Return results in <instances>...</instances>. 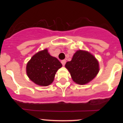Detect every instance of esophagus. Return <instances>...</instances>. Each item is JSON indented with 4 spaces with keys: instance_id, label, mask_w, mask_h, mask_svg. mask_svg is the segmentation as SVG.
Listing matches in <instances>:
<instances>
[{
    "instance_id": "34e87169",
    "label": "esophagus",
    "mask_w": 123,
    "mask_h": 123,
    "mask_svg": "<svg viewBox=\"0 0 123 123\" xmlns=\"http://www.w3.org/2000/svg\"><path fill=\"white\" fill-rule=\"evenodd\" d=\"M61 63H62V65H63V66H65V63H66V60H63L61 61Z\"/></svg>"
}]
</instances>
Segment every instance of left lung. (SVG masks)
I'll list each match as a JSON object with an SVG mask.
<instances>
[{"label": "left lung", "mask_w": 123, "mask_h": 123, "mask_svg": "<svg viewBox=\"0 0 123 123\" xmlns=\"http://www.w3.org/2000/svg\"><path fill=\"white\" fill-rule=\"evenodd\" d=\"M66 68L70 73L74 82L83 85L94 79L99 71L98 62L89 52L76 51L70 62H67Z\"/></svg>", "instance_id": "obj_1"}]
</instances>
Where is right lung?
<instances>
[{
	"instance_id": "1",
	"label": "right lung",
	"mask_w": 123,
	"mask_h": 123,
	"mask_svg": "<svg viewBox=\"0 0 123 123\" xmlns=\"http://www.w3.org/2000/svg\"><path fill=\"white\" fill-rule=\"evenodd\" d=\"M62 67L60 61L51 56L47 49H44L36 53L28 62L26 73L35 84L47 86L54 81L56 72Z\"/></svg>"
}]
</instances>
